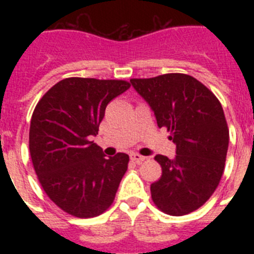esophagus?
<instances>
[{
    "mask_svg": "<svg viewBox=\"0 0 254 254\" xmlns=\"http://www.w3.org/2000/svg\"><path fill=\"white\" fill-rule=\"evenodd\" d=\"M129 156H131V160L134 161V163H142V161L146 159L145 156H142V155L140 154H136V152H132Z\"/></svg>",
    "mask_w": 254,
    "mask_h": 254,
    "instance_id": "1",
    "label": "esophagus"
}]
</instances>
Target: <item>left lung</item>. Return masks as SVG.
I'll return each instance as SVG.
<instances>
[{"mask_svg": "<svg viewBox=\"0 0 254 254\" xmlns=\"http://www.w3.org/2000/svg\"><path fill=\"white\" fill-rule=\"evenodd\" d=\"M154 111L159 127L170 132L177 155H156L163 174L152 183L155 206L172 216L193 212L212 196L223 177L229 128L214 93L186 73L131 78Z\"/></svg>", "mask_w": 254, "mask_h": 254, "instance_id": "1", "label": "left lung"}]
</instances>
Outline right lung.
<instances>
[{
    "label": "right lung",
    "mask_w": 254,
    "mask_h": 254,
    "mask_svg": "<svg viewBox=\"0 0 254 254\" xmlns=\"http://www.w3.org/2000/svg\"><path fill=\"white\" fill-rule=\"evenodd\" d=\"M131 86L125 80L68 77L49 89L31 116L29 150L47 196L67 214L81 219L111 207L129 156L109 159L91 140L105 108Z\"/></svg>",
    "instance_id": "obj_1"
}]
</instances>
